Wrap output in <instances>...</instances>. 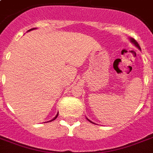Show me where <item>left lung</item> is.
<instances>
[{
    "mask_svg": "<svg viewBox=\"0 0 153 153\" xmlns=\"http://www.w3.org/2000/svg\"><path fill=\"white\" fill-rule=\"evenodd\" d=\"M129 40H130V42H131V43H132V44H134V45H135V46L137 47V48L138 49H140V46H139V44H138V43L137 41H136L135 39H133V38H129ZM86 119H87V120H88L89 121H91V122H92V121H90V120H89L88 118H86ZM92 123H93V122H92Z\"/></svg>",
    "mask_w": 153,
    "mask_h": 153,
    "instance_id": "left-lung-1",
    "label": "left lung"
}]
</instances>
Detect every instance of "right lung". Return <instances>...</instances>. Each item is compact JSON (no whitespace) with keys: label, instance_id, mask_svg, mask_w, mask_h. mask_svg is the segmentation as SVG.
Returning a JSON list of instances; mask_svg holds the SVG:
<instances>
[{"label":"right lung","instance_id":"obj_1","mask_svg":"<svg viewBox=\"0 0 153 153\" xmlns=\"http://www.w3.org/2000/svg\"><path fill=\"white\" fill-rule=\"evenodd\" d=\"M34 29H36V27H34V28H32V29L28 30V31H27V32H30V31H32V30H34ZM58 114H59V112H58V114H56V116H55V117H54V118L52 119V120H51V121H49L48 122H50V121H54V120H55V119H56V117H58Z\"/></svg>","mask_w":153,"mask_h":153}]
</instances>
